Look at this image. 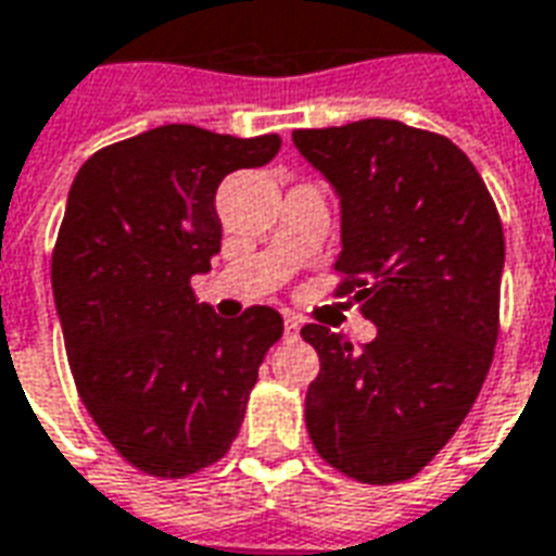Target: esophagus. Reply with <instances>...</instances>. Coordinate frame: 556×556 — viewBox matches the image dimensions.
<instances>
[{
    "label": "esophagus",
    "mask_w": 556,
    "mask_h": 556,
    "mask_svg": "<svg viewBox=\"0 0 556 556\" xmlns=\"http://www.w3.org/2000/svg\"><path fill=\"white\" fill-rule=\"evenodd\" d=\"M282 327H286V337H298V330H301V321H298L294 315H286V318H282Z\"/></svg>",
    "instance_id": "esophagus-1"
}]
</instances>
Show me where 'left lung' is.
Listing matches in <instances>:
<instances>
[{
	"instance_id": "obj_1",
	"label": "left lung",
	"mask_w": 556,
	"mask_h": 556,
	"mask_svg": "<svg viewBox=\"0 0 556 556\" xmlns=\"http://www.w3.org/2000/svg\"><path fill=\"white\" fill-rule=\"evenodd\" d=\"M291 139L339 195L337 294L378 327L361 351L327 327H303L321 361L306 429L349 477L410 479L453 438L489 375L506 255L497 207L441 134L363 118Z\"/></svg>"
}]
</instances>
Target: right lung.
Returning <instances> with one entry per match:
<instances>
[{
    "label": "right lung",
    "mask_w": 556,
    "mask_h": 556,
    "mask_svg": "<svg viewBox=\"0 0 556 556\" xmlns=\"http://www.w3.org/2000/svg\"><path fill=\"white\" fill-rule=\"evenodd\" d=\"M279 146L277 134L163 125L101 148L71 184L53 250L67 363L106 441L151 477H187L226 455L282 337L277 309L219 318L190 289L219 253V181L265 166Z\"/></svg>",
    "instance_id": "1"
}]
</instances>
